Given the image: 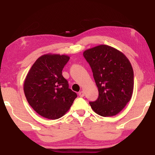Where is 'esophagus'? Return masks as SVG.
<instances>
[{"mask_svg": "<svg viewBox=\"0 0 155 155\" xmlns=\"http://www.w3.org/2000/svg\"><path fill=\"white\" fill-rule=\"evenodd\" d=\"M78 96H79L80 97H83L84 96H85V93H84L83 91H81L79 93H78Z\"/></svg>", "mask_w": 155, "mask_h": 155, "instance_id": "obj_1", "label": "esophagus"}]
</instances>
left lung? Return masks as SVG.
I'll return each instance as SVG.
<instances>
[{
    "label": "left lung",
    "mask_w": 155,
    "mask_h": 155,
    "mask_svg": "<svg viewBox=\"0 0 155 155\" xmlns=\"http://www.w3.org/2000/svg\"><path fill=\"white\" fill-rule=\"evenodd\" d=\"M93 72L98 90V99L90 102L101 116H114L124 108L132 97L134 74L129 60L122 52L100 45L83 52Z\"/></svg>",
    "instance_id": "left-lung-1"
}]
</instances>
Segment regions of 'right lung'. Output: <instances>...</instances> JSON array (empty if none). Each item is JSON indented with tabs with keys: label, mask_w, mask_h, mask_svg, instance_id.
Masks as SVG:
<instances>
[{
	"label": "right lung",
	"mask_w": 155,
	"mask_h": 155,
	"mask_svg": "<svg viewBox=\"0 0 155 155\" xmlns=\"http://www.w3.org/2000/svg\"><path fill=\"white\" fill-rule=\"evenodd\" d=\"M69 59L70 57L65 54H44L36 60L26 77V98L41 116L51 120L60 118L77 97L62 75L63 68Z\"/></svg>",
	"instance_id": "obj_1"
}]
</instances>
